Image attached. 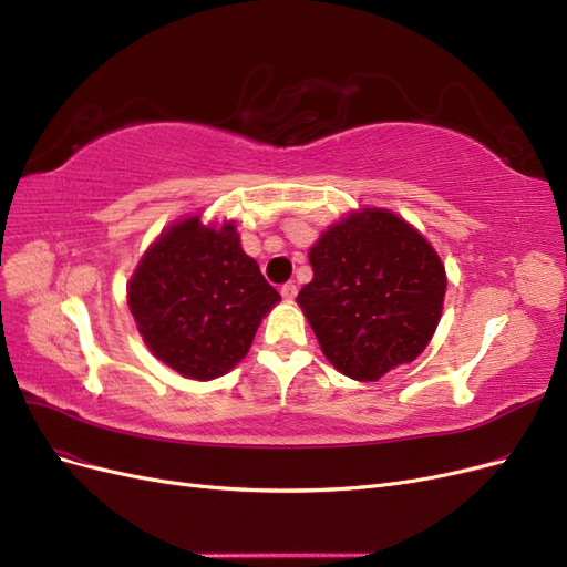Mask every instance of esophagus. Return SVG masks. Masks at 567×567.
<instances>
[{"mask_svg": "<svg viewBox=\"0 0 567 567\" xmlns=\"http://www.w3.org/2000/svg\"><path fill=\"white\" fill-rule=\"evenodd\" d=\"M281 296H284L286 300H293V298L298 296V286H296L293 281H288V284H284V286H281Z\"/></svg>", "mask_w": 567, "mask_h": 567, "instance_id": "1", "label": "esophagus"}]
</instances>
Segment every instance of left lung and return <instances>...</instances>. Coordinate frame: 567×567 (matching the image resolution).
<instances>
[{
    "label": "left lung",
    "instance_id": "obj_1",
    "mask_svg": "<svg viewBox=\"0 0 567 567\" xmlns=\"http://www.w3.org/2000/svg\"><path fill=\"white\" fill-rule=\"evenodd\" d=\"M315 279L298 305L326 359L354 381H379L414 362L442 315L447 274L402 217L364 208L326 229L310 248Z\"/></svg>",
    "mask_w": 567,
    "mask_h": 567
}]
</instances>
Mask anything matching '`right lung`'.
<instances>
[{
  "instance_id": "1",
  "label": "right lung",
  "mask_w": 567,
  "mask_h": 567,
  "mask_svg": "<svg viewBox=\"0 0 567 567\" xmlns=\"http://www.w3.org/2000/svg\"><path fill=\"white\" fill-rule=\"evenodd\" d=\"M281 300L238 241L234 221L167 227L136 265L127 302L146 348L194 381L231 371Z\"/></svg>"
}]
</instances>
